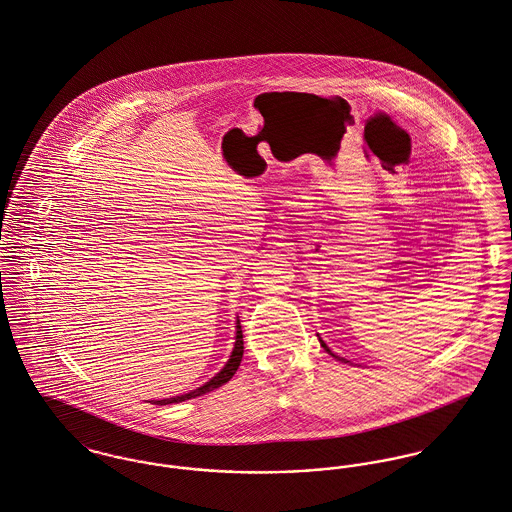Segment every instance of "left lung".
<instances>
[{
  "instance_id": "8db88e82",
  "label": "left lung",
  "mask_w": 512,
  "mask_h": 512,
  "mask_svg": "<svg viewBox=\"0 0 512 512\" xmlns=\"http://www.w3.org/2000/svg\"><path fill=\"white\" fill-rule=\"evenodd\" d=\"M321 344H323V348H325L326 352H330V350H328V348H326V344H325V342H323V340H321ZM330 354H332V352H330ZM332 356H334V354H332ZM334 358H336V356H334Z\"/></svg>"
}]
</instances>
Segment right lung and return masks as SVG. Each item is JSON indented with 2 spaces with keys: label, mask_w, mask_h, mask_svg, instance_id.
Masks as SVG:
<instances>
[{
  "label": "right lung",
  "mask_w": 512,
  "mask_h": 512,
  "mask_svg": "<svg viewBox=\"0 0 512 512\" xmlns=\"http://www.w3.org/2000/svg\"><path fill=\"white\" fill-rule=\"evenodd\" d=\"M242 354H244L242 330H240V323H236V342H234L233 354H231V360L227 362V366H225L221 372L217 373L213 379H209L205 385H201L199 389H195V391H189V393H186V395H180V397H172V399H162V401H156V405L182 403V401L193 399V397H199V395H205V393H209V391H213V389H217V387L225 385L227 381H231V377H233L234 373H236V370H238V366H240V362H242Z\"/></svg>",
  "instance_id": "obj_1"
}]
</instances>
